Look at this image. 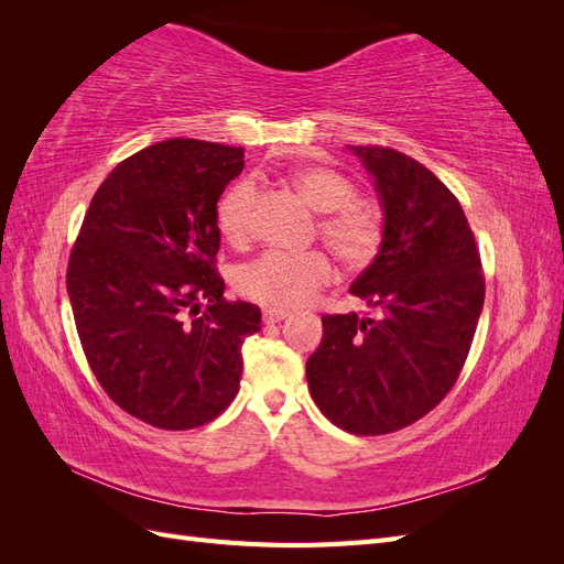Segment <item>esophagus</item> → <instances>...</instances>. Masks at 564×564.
Masks as SVG:
<instances>
[{"label":"esophagus","mask_w":564,"mask_h":564,"mask_svg":"<svg viewBox=\"0 0 564 564\" xmlns=\"http://www.w3.org/2000/svg\"><path fill=\"white\" fill-rule=\"evenodd\" d=\"M284 317H289V311H284V308H263V322H265V324L280 322V319H284Z\"/></svg>","instance_id":"34e87169"}]
</instances>
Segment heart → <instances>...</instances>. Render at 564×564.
<instances>
[{
	"instance_id": "heart-1",
	"label": "heart",
	"mask_w": 564,
	"mask_h": 564,
	"mask_svg": "<svg viewBox=\"0 0 564 564\" xmlns=\"http://www.w3.org/2000/svg\"><path fill=\"white\" fill-rule=\"evenodd\" d=\"M294 191L311 204L319 218V237L348 268H367L386 240L381 209L355 195L352 181L332 166L308 164L289 176ZM259 191L249 178L228 187L216 207V228L232 247L249 242ZM334 280V263L324 251L289 253L270 249L235 270V289L245 299L270 308H296L308 303Z\"/></svg>"
}]
</instances>
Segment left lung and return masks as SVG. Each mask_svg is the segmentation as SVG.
Returning a JSON list of instances; mask_svg holds the SVG:
<instances>
[{"label":"left lung","instance_id":"8db88e82","mask_svg":"<svg viewBox=\"0 0 564 564\" xmlns=\"http://www.w3.org/2000/svg\"><path fill=\"white\" fill-rule=\"evenodd\" d=\"M381 197L386 240L350 286L377 317L324 315L305 377L319 412L352 435L412 425L454 388L485 303L468 218L431 169L381 145H348Z\"/></svg>","mask_w":564,"mask_h":564}]
</instances>
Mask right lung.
<instances>
[{"instance_id":"obj_1","label":"right lung","mask_w":564,"mask_h":564,"mask_svg":"<svg viewBox=\"0 0 564 564\" xmlns=\"http://www.w3.org/2000/svg\"><path fill=\"white\" fill-rule=\"evenodd\" d=\"M245 150L150 145L100 183L67 263L77 334L108 398L162 431H191L235 400L259 305L226 301L216 202Z\"/></svg>"}]
</instances>
